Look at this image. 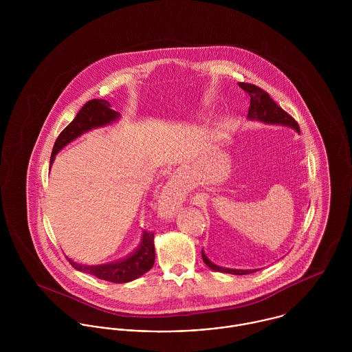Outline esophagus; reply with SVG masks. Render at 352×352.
<instances>
[{"label": "esophagus", "instance_id": "esophagus-1", "mask_svg": "<svg viewBox=\"0 0 352 352\" xmlns=\"http://www.w3.org/2000/svg\"><path fill=\"white\" fill-rule=\"evenodd\" d=\"M182 194H180V190L177 188L176 183L173 182H169L160 198H158V208H160V212L164 215V217H172L175 215L176 210L179 208V206L182 204Z\"/></svg>", "mask_w": 352, "mask_h": 352}]
</instances>
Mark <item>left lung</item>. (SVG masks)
I'll return each instance as SVG.
<instances>
[{"instance_id":"obj_1","label":"left lung","mask_w":352,"mask_h":352,"mask_svg":"<svg viewBox=\"0 0 352 352\" xmlns=\"http://www.w3.org/2000/svg\"><path fill=\"white\" fill-rule=\"evenodd\" d=\"M239 87L243 88L251 98V105H250V111H248L250 119L261 120L264 123L285 124V126L293 127L297 131H300V126L296 122V119L272 100L271 96L264 89H261L257 85L248 84V82H239ZM201 258L206 263V265H208L211 270H215L219 272H226V274H233V275H247V274L254 272V270H230V268H223V267L215 265L206 257L203 251H201Z\"/></svg>"}]
</instances>
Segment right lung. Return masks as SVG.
<instances>
[{
	"label": "right lung",
	"instance_id": "obj_1",
	"mask_svg": "<svg viewBox=\"0 0 352 352\" xmlns=\"http://www.w3.org/2000/svg\"><path fill=\"white\" fill-rule=\"evenodd\" d=\"M119 116L118 112L111 109V104L107 100L94 99L87 101L84 107L78 111L76 118L62 130V133L58 135L52 153H51L50 164L54 161V157L63 146H66L69 142L80 137L82 133L100 127L104 124H108L113 122ZM154 233L144 230L142 239L140 243V247L129 254L124 258L100 264V265H82L78 263L72 261L69 257V263L78 271L91 274L102 280H108L112 283H126L131 282L145 272H148L154 264Z\"/></svg>",
	"mask_w": 352,
	"mask_h": 352
}]
</instances>
